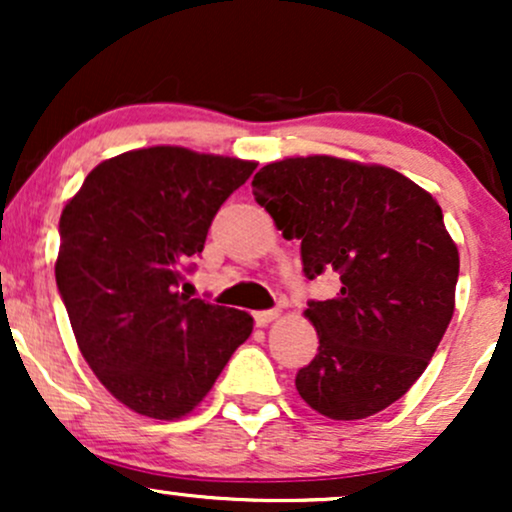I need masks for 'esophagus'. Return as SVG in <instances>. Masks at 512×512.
<instances>
[{
  "label": "esophagus",
  "mask_w": 512,
  "mask_h": 512,
  "mask_svg": "<svg viewBox=\"0 0 512 512\" xmlns=\"http://www.w3.org/2000/svg\"><path fill=\"white\" fill-rule=\"evenodd\" d=\"M279 315L281 313L276 308L274 310H257V313H255V325L257 327H267L269 322H274Z\"/></svg>",
  "instance_id": "1"
}]
</instances>
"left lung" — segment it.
<instances>
[{
    "label": "left lung",
    "instance_id": "left-lung-1",
    "mask_svg": "<svg viewBox=\"0 0 512 512\" xmlns=\"http://www.w3.org/2000/svg\"><path fill=\"white\" fill-rule=\"evenodd\" d=\"M252 192L284 238L301 240L303 272L339 274L313 301L317 354L298 370L310 409L356 421L397 402L424 373L455 313L460 252L440 204L397 170L337 156L267 163Z\"/></svg>",
    "mask_w": 512,
    "mask_h": 512
}]
</instances>
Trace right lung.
<instances>
[{
  "mask_svg": "<svg viewBox=\"0 0 512 512\" xmlns=\"http://www.w3.org/2000/svg\"><path fill=\"white\" fill-rule=\"evenodd\" d=\"M257 168L149 146L98 163L60 216L55 276L81 356L117 402L158 421L199 407L252 315L178 291L211 219Z\"/></svg>",
  "mask_w": 512,
  "mask_h": 512,
  "instance_id": "1",
  "label": "right lung"
}]
</instances>
